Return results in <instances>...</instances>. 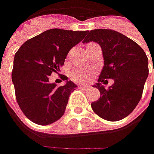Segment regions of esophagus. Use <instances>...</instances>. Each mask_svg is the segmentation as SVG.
Returning <instances> with one entry per match:
<instances>
[{
    "instance_id": "34e87169",
    "label": "esophagus",
    "mask_w": 154,
    "mask_h": 154,
    "mask_svg": "<svg viewBox=\"0 0 154 154\" xmlns=\"http://www.w3.org/2000/svg\"><path fill=\"white\" fill-rule=\"evenodd\" d=\"M80 88H81V89H83V90H85V91H87V90H89L90 89V86H80Z\"/></svg>"
}]
</instances>
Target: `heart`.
I'll return each instance as SVG.
<instances>
[{
  "label": "heart",
  "instance_id": "1",
  "mask_svg": "<svg viewBox=\"0 0 154 154\" xmlns=\"http://www.w3.org/2000/svg\"><path fill=\"white\" fill-rule=\"evenodd\" d=\"M93 74V70L86 68H76L72 72L71 77L74 81L85 82L89 80L90 76Z\"/></svg>",
  "mask_w": 154,
  "mask_h": 154
}]
</instances>
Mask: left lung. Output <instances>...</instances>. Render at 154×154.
<instances>
[{
	"label": "left lung",
	"instance_id": "8db88e82",
	"mask_svg": "<svg viewBox=\"0 0 154 154\" xmlns=\"http://www.w3.org/2000/svg\"><path fill=\"white\" fill-rule=\"evenodd\" d=\"M100 45L103 67L95 86L100 98L92 102V110L101 118L119 121L129 115L140 100L148 76V59L142 48L132 39L113 30L95 29L87 34L84 43ZM154 67V66H153ZM107 79L114 84L104 88Z\"/></svg>",
	"mask_w": 154,
	"mask_h": 154
}]
</instances>
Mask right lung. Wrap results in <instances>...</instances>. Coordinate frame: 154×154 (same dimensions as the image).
<instances>
[{"label":"right lung","instance_id":"obj_1","mask_svg":"<svg viewBox=\"0 0 154 154\" xmlns=\"http://www.w3.org/2000/svg\"><path fill=\"white\" fill-rule=\"evenodd\" d=\"M87 31L51 29L27 40L15 53L12 80L19 106L28 119L48 125L65 112L68 98L77 87L66 77L65 85L51 84L49 77L64 64L69 51Z\"/></svg>","mask_w":154,"mask_h":154}]
</instances>
